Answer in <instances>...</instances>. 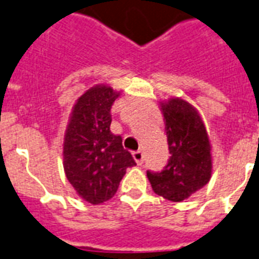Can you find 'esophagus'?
<instances>
[{
	"label": "esophagus",
	"mask_w": 259,
	"mask_h": 259,
	"mask_svg": "<svg viewBox=\"0 0 259 259\" xmlns=\"http://www.w3.org/2000/svg\"><path fill=\"white\" fill-rule=\"evenodd\" d=\"M132 156H134V159H135V162L138 163V164H143V160H144V155H143L142 151H135L134 154H132Z\"/></svg>",
	"instance_id": "34e87169"
}]
</instances>
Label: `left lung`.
<instances>
[{
    "instance_id": "obj_1",
    "label": "left lung",
    "mask_w": 259,
    "mask_h": 259,
    "mask_svg": "<svg viewBox=\"0 0 259 259\" xmlns=\"http://www.w3.org/2000/svg\"><path fill=\"white\" fill-rule=\"evenodd\" d=\"M171 156L160 172L147 171L155 194L182 202L211 178V144L199 112L183 99L160 103Z\"/></svg>"
}]
</instances>
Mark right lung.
Masks as SVG:
<instances>
[{"label": "right lung", "mask_w": 259, "mask_h": 259, "mask_svg": "<svg viewBox=\"0 0 259 259\" xmlns=\"http://www.w3.org/2000/svg\"><path fill=\"white\" fill-rule=\"evenodd\" d=\"M120 92L108 85L92 87L78 97L64 138V171L80 198L91 204L111 199L125 169L135 160L113 135L111 108Z\"/></svg>", "instance_id": "1"}]
</instances>
